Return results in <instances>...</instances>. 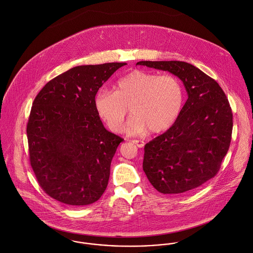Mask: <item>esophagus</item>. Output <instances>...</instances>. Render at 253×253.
<instances>
[{
  "label": "esophagus",
  "instance_id": "34e87169",
  "mask_svg": "<svg viewBox=\"0 0 253 253\" xmlns=\"http://www.w3.org/2000/svg\"><path fill=\"white\" fill-rule=\"evenodd\" d=\"M132 142L136 145L138 148H143L144 147L145 143L143 141H141V140H133Z\"/></svg>",
  "mask_w": 253,
  "mask_h": 253
}]
</instances>
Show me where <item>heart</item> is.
Here are the masks:
<instances>
[{"mask_svg":"<svg viewBox=\"0 0 253 253\" xmlns=\"http://www.w3.org/2000/svg\"><path fill=\"white\" fill-rule=\"evenodd\" d=\"M94 103L113 132L123 130L130 108L133 116L128 123V133L141 134L149 129L159 133L178 120L184 105V89L173 75L134 70L118 81L115 91L99 89Z\"/></svg>","mask_w":253,"mask_h":253,"instance_id":"obj_1","label":"heart"}]
</instances>
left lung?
I'll return each mask as SVG.
<instances>
[{
    "instance_id": "left-lung-1",
    "label": "left lung",
    "mask_w": 253,
    "mask_h": 253,
    "mask_svg": "<svg viewBox=\"0 0 253 253\" xmlns=\"http://www.w3.org/2000/svg\"><path fill=\"white\" fill-rule=\"evenodd\" d=\"M136 65L178 77L188 99L175 124L144 147L143 170L163 194L193 191L216 175L232 138L233 114L215 80L184 61H139Z\"/></svg>"
}]
</instances>
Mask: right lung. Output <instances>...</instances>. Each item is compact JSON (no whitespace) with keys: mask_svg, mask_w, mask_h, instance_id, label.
<instances>
[{"mask_svg":"<svg viewBox=\"0 0 253 253\" xmlns=\"http://www.w3.org/2000/svg\"><path fill=\"white\" fill-rule=\"evenodd\" d=\"M126 63L82 65L49 81L38 93L27 124L30 164L42 189L72 207L98 201L108 185L120 136L95 108L103 84Z\"/></svg>","mask_w":253,"mask_h":253,"instance_id":"right-lung-1","label":"right lung"}]
</instances>
